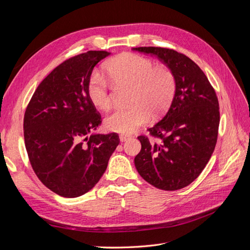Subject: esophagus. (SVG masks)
Instances as JSON below:
<instances>
[{
	"mask_svg": "<svg viewBox=\"0 0 250 250\" xmlns=\"http://www.w3.org/2000/svg\"><path fill=\"white\" fill-rule=\"evenodd\" d=\"M131 137L130 135H128V134H120V141L121 142H125V141H127L128 139H130Z\"/></svg>",
	"mask_w": 250,
	"mask_h": 250,
	"instance_id": "esophagus-1",
	"label": "esophagus"
}]
</instances>
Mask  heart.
Instances as JSON below:
<instances>
[{
  "label": "heart",
  "instance_id": "1",
  "mask_svg": "<svg viewBox=\"0 0 250 250\" xmlns=\"http://www.w3.org/2000/svg\"><path fill=\"white\" fill-rule=\"evenodd\" d=\"M105 71L117 83L131 85L129 107H116L105 118L110 131L131 133L145 124L150 112L160 116L167 110L176 92V77L166 64L154 65L150 58L134 53H124L105 63ZM89 100L98 108L110 104L111 93L107 80L94 73L87 84Z\"/></svg>",
  "mask_w": 250,
  "mask_h": 250
}]
</instances>
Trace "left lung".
<instances>
[{
    "label": "left lung",
    "mask_w": 250,
    "mask_h": 250,
    "mask_svg": "<svg viewBox=\"0 0 250 250\" xmlns=\"http://www.w3.org/2000/svg\"><path fill=\"white\" fill-rule=\"evenodd\" d=\"M133 50L157 56L176 77L170 108L148 128L152 139L138 137L142 149L134 157L135 168L155 188L179 190L200 175L214 152L220 122L218 98L206 74L183 53L161 47Z\"/></svg>",
    "instance_id": "left-lung-1"
}]
</instances>
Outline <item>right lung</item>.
<instances>
[{"label":"right lung","instance_id":"1","mask_svg":"<svg viewBox=\"0 0 250 250\" xmlns=\"http://www.w3.org/2000/svg\"><path fill=\"white\" fill-rule=\"evenodd\" d=\"M110 54L88 51L64 60L44 78L29 101L24 138L36 176L67 198L88 192L100 180L120 143L118 133L92 134L101 115L87 95L95 65Z\"/></svg>","mask_w":250,"mask_h":250}]
</instances>
